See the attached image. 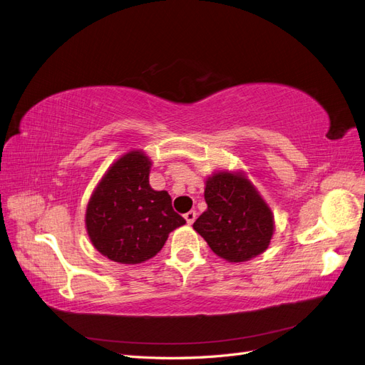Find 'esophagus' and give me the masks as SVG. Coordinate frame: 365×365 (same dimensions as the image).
<instances>
[{"mask_svg":"<svg viewBox=\"0 0 365 365\" xmlns=\"http://www.w3.org/2000/svg\"><path fill=\"white\" fill-rule=\"evenodd\" d=\"M184 219L187 220V224L192 225L195 222V219H196V212H195V210H190V212H187L184 215Z\"/></svg>","mask_w":365,"mask_h":365,"instance_id":"obj_1","label":"esophagus"}]
</instances>
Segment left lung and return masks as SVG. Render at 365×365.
<instances>
[{
    "label": "left lung",
    "instance_id": "obj_1",
    "mask_svg": "<svg viewBox=\"0 0 365 365\" xmlns=\"http://www.w3.org/2000/svg\"><path fill=\"white\" fill-rule=\"evenodd\" d=\"M205 212L195 220L215 254L231 263L247 262L269 247L274 216L242 173L217 172L205 181Z\"/></svg>",
    "mask_w": 365,
    "mask_h": 365
}]
</instances>
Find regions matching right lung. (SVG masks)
<instances>
[{
  "label": "right lung",
  "mask_w": 365,
  "mask_h": 365,
  "mask_svg": "<svg viewBox=\"0 0 365 365\" xmlns=\"http://www.w3.org/2000/svg\"><path fill=\"white\" fill-rule=\"evenodd\" d=\"M150 160L141 150L118 158L93 192L85 224L96 250L109 260L135 264L152 259L170 231L185 224L170 195L149 184Z\"/></svg>",
  "instance_id": "add662e5"
}]
</instances>
